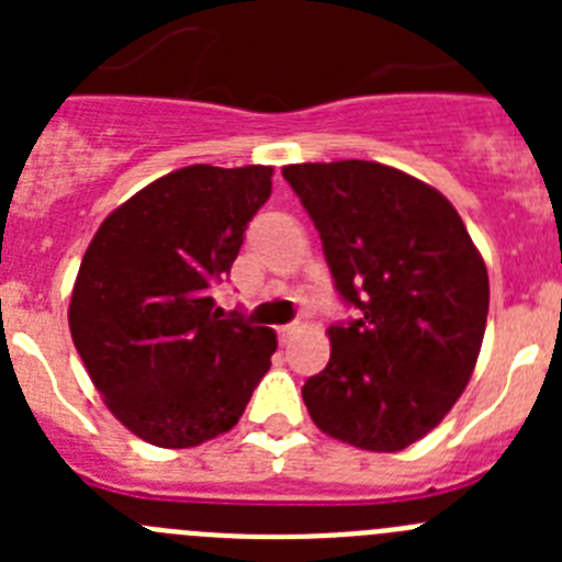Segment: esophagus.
Masks as SVG:
<instances>
[{"instance_id": "1", "label": "esophagus", "mask_w": 562, "mask_h": 562, "mask_svg": "<svg viewBox=\"0 0 562 562\" xmlns=\"http://www.w3.org/2000/svg\"><path fill=\"white\" fill-rule=\"evenodd\" d=\"M297 331V324H286V326H278V340L281 342H290V337Z\"/></svg>"}]
</instances>
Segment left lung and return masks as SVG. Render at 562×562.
<instances>
[{"mask_svg":"<svg viewBox=\"0 0 562 562\" xmlns=\"http://www.w3.org/2000/svg\"><path fill=\"white\" fill-rule=\"evenodd\" d=\"M284 180L315 222L335 290L360 310L301 389L331 439L396 453L439 425L473 376L490 278L459 211L428 182L369 160L297 162Z\"/></svg>","mask_w":562,"mask_h":562,"instance_id":"left-lung-1","label":"left lung"}]
</instances>
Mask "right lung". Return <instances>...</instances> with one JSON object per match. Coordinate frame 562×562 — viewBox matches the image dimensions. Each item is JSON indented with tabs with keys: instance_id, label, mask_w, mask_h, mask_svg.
Masks as SVG:
<instances>
[{
	"instance_id": "obj_1",
	"label": "right lung",
	"mask_w": 562,
	"mask_h": 562,
	"mask_svg": "<svg viewBox=\"0 0 562 562\" xmlns=\"http://www.w3.org/2000/svg\"><path fill=\"white\" fill-rule=\"evenodd\" d=\"M270 191V166L180 168L114 207L83 252L69 335L114 419L148 445L227 434L270 371L276 331L211 297Z\"/></svg>"
}]
</instances>
